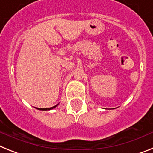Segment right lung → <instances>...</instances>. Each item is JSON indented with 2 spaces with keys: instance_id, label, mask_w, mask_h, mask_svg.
<instances>
[{
  "instance_id": "add662e5",
  "label": "right lung",
  "mask_w": 153,
  "mask_h": 153,
  "mask_svg": "<svg viewBox=\"0 0 153 153\" xmlns=\"http://www.w3.org/2000/svg\"><path fill=\"white\" fill-rule=\"evenodd\" d=\"M57 105H56V106H53V107H51V108H45V109H44V108H43V109H41V108H40V109H40V110H50V109H53V108L56 107Z\"/></svg>"
}]
</instances>
